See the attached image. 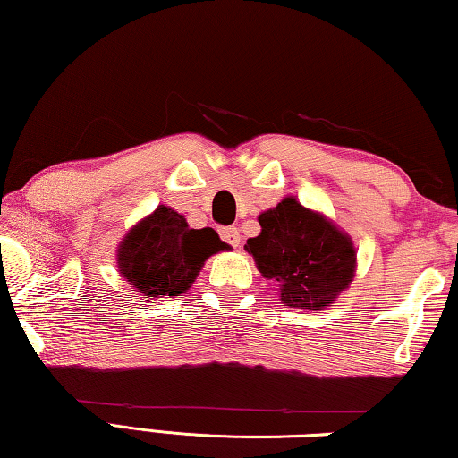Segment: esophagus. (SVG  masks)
<instances>
[{
  "instance_id": "obj_1",
  "label": "esophagus",
  "mask_w": 458,
  "mask_h": 458,
  "mask_svg": "<svg viewBox=\"0 0 458 458\" xmlns=\"http://www.w3.org/2000/svg\"><path fill=\"white\" fill-rule=\"evenodd\" d=\"M220 238L224 242H228L230 246H238L240 244V232L234 226H226V228H220Z\"/></svg>"
}]
</instances>
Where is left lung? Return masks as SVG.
Instances as JSON below:
<instances>
[{"instance_id":"obj_1","label":"left lung","mask_w":458,"mask_h":458,"mask_svg":"<svg viewBox=\"0 0 458 458\" xmlns=\"http://www.w3.org/2000/svg\"><path fill=\"white\" fill-rule=\"evenodd\" d=\"M260 234L246 240L259 273L278 286L283 305L323 311L350 289L358 250L350 234L327 216L286 196L259 216Z\"/></svg>"}]
</instances>
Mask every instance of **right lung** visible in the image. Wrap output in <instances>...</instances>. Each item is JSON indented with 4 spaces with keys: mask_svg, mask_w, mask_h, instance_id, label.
I'll return each mask as SVG.
<instances>
[{
    "mask_svg": "<svg viewBox=\"0 0 458 458\" xmlns=\"http://www.w3.org/2000/svg\"><path fill=\"white\" fill-rule=\"evenodd\" d=\"M226 248L216 230H193L182 214L157 206L119 242L117 268L147 301L180 297L196 281L204 262Z\"/></svg>",
    "mask_w": 458,
    "mask_h": 458,
    "instance_id": "right-lung-1",
    "label": "right lung"
}]
</instances>
